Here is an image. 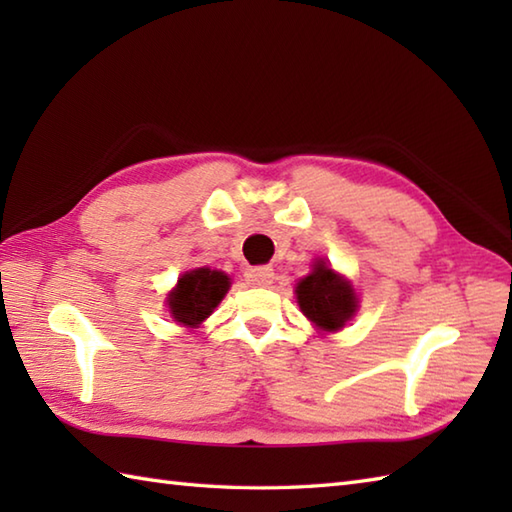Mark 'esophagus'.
I'll return each instance as SVG.
<instances>
[{"mask_svg":"<svg viewBox=\"0 0 512 512\" xmlns=\"http://www.w3.org/2000/svg\"><path fill=\"white\" fill-rule=\"evenodd\" d=\"M244 277H246V281H248L250 286L266 288V286L273 284L275 273H273V268H270V266H255V268H248L246 273H244Z\"/></svg>","mask_w":512,"mask_h":512,"instance_id":"obj_1","label":"esophagus"}]
</instances>
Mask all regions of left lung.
Here are the masks:
<instances>
[{
  "instance_id": "left-lung-1",
  "label": "left lung",
  "mask_w": 512,
  "mask_h": 512,
  "mask_svg": "<svg viewBox=\"0 0 512 512\" xmlns=\"http://www.w3.org/2000/svg\"><path fill=\"white\" fill-rule=\"evenodd\" d=\"M297 303L317 330L336 332L354 317L358 299L350 281L325 264L314 262L312 273L297 284Z\"/></svg>"
}]
</instances>
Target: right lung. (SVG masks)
I'll use <instances>...</instances> for the list:
<instances>
[{
  "label": "right lung",
  "mask_w": 512,
  "mask_h": 512,
  "mask_svg": "<svg viewBox=\"0 0 512 512\" xmlns=\"http://www.w3.org/2000/svg\"><path fill=\"white\" fill-rule=\"evenodd\" d=\"M228 288H231V281L220 270H189L178 279L176 288L167 297L173 321H178V325H184V328H198L220 306Z\"/></svg>",
  "instance_id": "add662e5"
}]
</instances>
